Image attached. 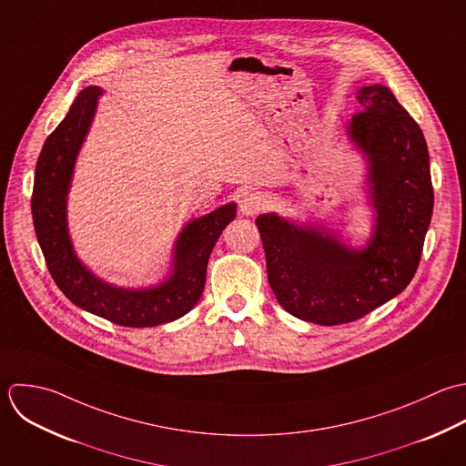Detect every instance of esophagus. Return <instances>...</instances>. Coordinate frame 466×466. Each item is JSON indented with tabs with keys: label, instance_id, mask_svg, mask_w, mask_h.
Instances as JSON below:
<instances>
[{
	"label": "esophagus",
	"instance_id": "obj_1",
	"mask_svg": "<svg viewBox=\"0 0 466 466\" xmlns=\"http://www.w3.org/2000/svg\"><path fill=\"white\" fill-rule=\"evenodd\" d=\"M267 205L265 196L259 192H245L239 199V212L243 216H254L259 210H263Z\"/></svg>",
	"mask_w": 466,
	"mask_h": 466
}]
</instances>
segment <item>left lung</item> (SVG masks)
I'll return each instance as SVG.
<instances>
[{
  "label": "left lung",
  "instance_id": "8db88e82",
  "mask_svg": "<svg viewBox=\"0 0 466 466\" xmlns=\"http://www.w3.org/2000/svg\"><path fill=\"white\" fill-rule=\"evenodd\" d=\"M363 110L347 127L365 156L374 227L363 248L334 230L276 212L256 219L278 303L316 325L350 323L401 294L412 281L432 219L434 188L420 125L385 85L358 90Z\"/></svg>",
  "mask_w": 466,
  "mask_h": 466
}]
</instances>
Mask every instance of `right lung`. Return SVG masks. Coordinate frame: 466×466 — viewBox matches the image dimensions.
<instances>
[{"label": "right lung", "mask_w": 466, "mask_h": 466, "mask_svg": "<svg viewBox=\"0 0 466 466\" xmlns=\"http://www.w3.org/2000/svg\"><path fill=\"white\" fill-rule=\"evenodd\" d=\"M99 96V86L81 90L41 148L32 190L37 243L52 279L74 305L121 327H157L179 319L199 301L210 252L223 228L236 218V203H227L183 227L172 250L170 274L154 287H116L90 272L70 241L66 196Z\"/></svg>", "instance_id": "1"}]
</instances>
